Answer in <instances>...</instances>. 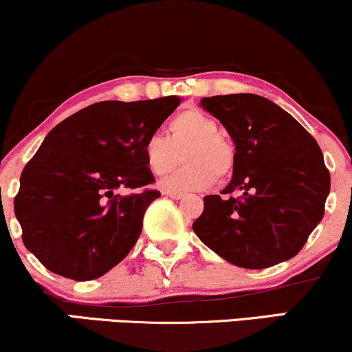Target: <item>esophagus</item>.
Listing matches in <instances>:
<instances>
[{
    "instance_id": "obj_1",
    "label": "esophagus",
    "mask_w": 352,
    "mask_h": 352,
    "mask_svg": "<svg viewBox=\"0 0 352 352\" xmlns=\"http://www.w3.org/2000/svg\"><path fill=\"white\" fill-rule=\"evenodd\" d=\"M164 195H167V197L173 198V200H182V198L185 197V193L175 192V190H164Z\"/></svg>"
}]
</instances>
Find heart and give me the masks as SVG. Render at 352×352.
I'll return each mask as SVG.
<instances>
[{"instance_id": "obj_1", "label": "heart", "mask_w": 352, "mask_h": 352, "mask_svg": "<svg viewBox=\"0 0 352 352\" xmlns=\"http://www.w3.org/2000/svg\"><path fill=\"white\" fill-rule=\"evenodd\" d=\"M218 121L198 108L177 113L168 121L167 135L151 133L142 142V159L152 175L162 177L179 164L184 165L162 182L164 190H201L234 170L236 151L224 139Z\"/></svg>"}]
</instances>
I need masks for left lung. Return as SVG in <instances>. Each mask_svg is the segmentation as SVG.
Masks as SVG:
<instances>
[{
  "label": "left lung",
  "mask_w": 352,
  "mask_h": 352,
  "mask_svg": "<svg viewBox=\"0 0 352 352\" xmlns=\"http://www.w3.org/2000/svg\"><path fill=\"white\" fill-rule=\"evenodd\" d=\"M236 144L232 179L206 195L193 223L201 243L244 269L272 267L302 251L323 219L329 170L313 135L285 109L252 93L201 98ZM238 191L239 197H232Z\"/></svg>",
  "instance_id": "1"
}]
</instances>
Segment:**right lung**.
<instances>
[{
  "label": "right lung",
  "instance_id": "obj_1",
  "mask_svg": "<svg viewBox=\"0 0 352 352\" xmlns=\"http://www.w3.org/2000/svg\"><path fill=\"white\" fill-rule=\"evenodd\" d=\"M179 96L100 101L58 122L21 173L14 213L23 243L50 272L93 280L128 256L147 206L160 197L142 142ZM118 188H139L122 197Z\"/></svg>",
  "mask_w": 352,
  "mask_h": 352
}]
</instances>
